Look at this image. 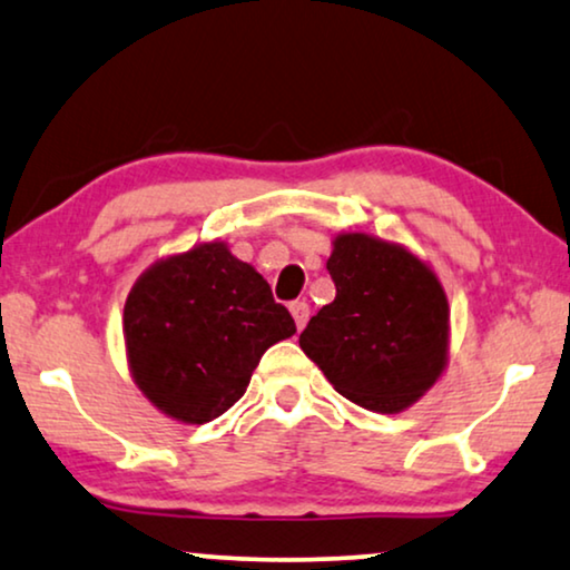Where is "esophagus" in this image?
I'll return each instance as SVG.
<instances>
[{
  "label": "esophagus",
  "mask_w": 570,
  "mask_h": 570,
  "mask_svg": "<svg viewBox=\"0 0 570 570\" xmlns=\"http://www.w3.org/2000/svg\"><path fill=\"white\" fill-rule=\"evenodd\" d=\"M289 309H292L294 323H297V328H299V331L305 328L307 321H309V305H307V302H292Z\"/></svg>",
  "instance_id": "esophagus-1"
}]
</instances>
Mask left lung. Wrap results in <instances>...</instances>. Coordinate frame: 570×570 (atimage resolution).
Returning a JSON list of instances; mask_svg holds the SVG:
<instances>
[{
    "label": "left lung",
    "instance_id": "left-lung-1",
    "mask_svg": "<svg viewBox=\"0 0 570 570\" xmlns=\"http://www.w3.org/2000/svg\"><path fill=\"white\" fill-rule=\"evenodd\" d=\"M336 299L309 317L299 346L341 396L381 414L414 404L449 356V299L404 247L338 234L328 257Z\"/></svg>",
    "mask_w": 570,
    "mask_h": 570
}]
</instances>
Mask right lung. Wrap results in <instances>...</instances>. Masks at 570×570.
Segmentation results:
<instances>
[{
	"instance_id": "obj_1",
	"label": "right lung",
	"mask_w": 570,
	"mask_h": 570,
	"mask_svg": "<svg viewBox=\"0 0 570 570\" xmlns=\"http://www.w3.org/2000/svg\"><path fill=\"white\" fill-rule=\"evenodd\" d=\"M294 331L268 281L222 242L150 265L125 302L135 383L164 414L189 424L237 404L265 348Z\"/></svg>"
}]
</instances>
